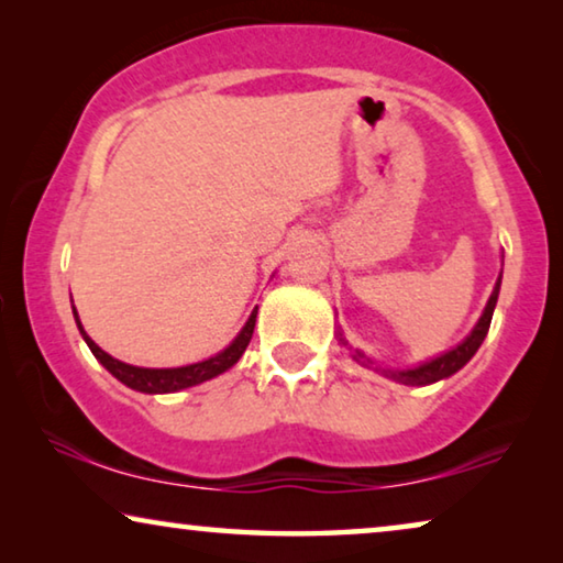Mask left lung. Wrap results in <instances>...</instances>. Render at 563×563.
Segmentation results:
<instances>
[{
  "label": "left lung",
  "mask_w": 563,
  "mask_h": 563,
  "mask_svg": "<svg viewBox=\"0 0 563 563\" xmlns=\"http://www.w3.org/2000/svg\"><path fill=\"white\" fill-rule=\"evenodd\" d=\"M498 292H500V278L496 283V288H493V296L488 300V306H485L481 321H477V325L473 329V333L467 335V339L460 343V346H455L452 351H448V354H442L438 358H432V362H427L422 366H415V368H405V372H384L389 376V379L394 382H401V384H409V387H424V384H434L444 379V376H452L455 372H460L470 358L475 356V351L481 349V343L485 341V335H488V329H490V321H493V310H496V303H498ZM346 343V341H343ZM354 358L356 362H362V358H366L362 351H354Z\"/></svg>",
  "instance_id": "obj_1"
}]
</instances>
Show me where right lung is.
Returning <instances> with one entry per match:
<instances>
[{
  "mask_svg": "<svg viewBox=\"0 0 563 563\" xmlns=\"http://www.w3.org/2000/svg\"><path fill=\"white\" fill-rule=\"evenodd\" d=\"M255 318H257V308L253 310V316L247 318L245 329L238 333V339H234L230 346L222 351V354L207 358V362L179 366V368H141V366L123 364V362H119V358H113L111 354H106V351L100 349L86 331H82L78 313H75V323H78L82 339H86L88 349L93 351V356L115 376V379L123 382L125 387H131L136 391H146V394H169V391H179L187 387H197V384L214 379L217 374L228 372L230 366L238 364V358L245 354L247 343H250V339H253Z\"/></svg>",
  "mask_w": 563,
  "mask_h": 563,
  "instance_id": "right-lung-1",
  "label": "right lung"
}]
</instances>
